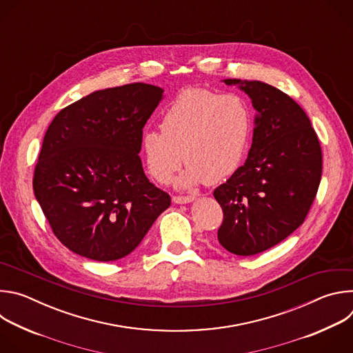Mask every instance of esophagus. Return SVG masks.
Returning <instances> with one entry per match:
<instances>
[{
    "instance_id": "obj_1",
    "label": "esophagus",
    "mask_w": 353,
    "mask_h": 353,
    "mask_svg": "<svg viewBox=\"0 0 353 353\" xmlns=\"http://www.w3.org/2000/svg\"><path fill=\"white\" fill-rule=\"evenodd\" d=\"M194 199H195L194 196H180V195H174L172 198L174 204H190V203H192Z\"/></svg>"
}]
</instances>
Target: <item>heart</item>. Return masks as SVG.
I'll return each instance as SVG.
<instances>
[{"mask_svg": "<svg viewBox=\"0 0 353 353\" xmlns=\"http://www.w3.org/2000/svg\"><path fill=\"white\" fill-rule=\"evenodd\" d=\"M159 127L141 137L148 172L168 183L184 159L187 168L176 183L192 188L204 181L221 183L236 172L247 149L251 113L239 94L192 88L172 100Z\"/></svg>", "mask_w": 353, "mask_h": 353, "instance_id": "heart-1", "label": "heart"}]
</instances>
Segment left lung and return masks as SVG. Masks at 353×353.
<instances>
[{"label":"left lung","instance_id":"1","mask_svg":"<svg viewBox=\"0 0 353 353\" xmlns=\"http://www.w3.org/2000/svg\"><path fill=\"white\" fill-rule=\"evenodd\" d=\"M223 82L248 94L257 114L244 165L214 191L223 211L218 240L232 254L254 256L305 222L321 180V146L305 110L282 90Z\"/></svg>","mask_w":353,"mask_h":353}]
</instances>
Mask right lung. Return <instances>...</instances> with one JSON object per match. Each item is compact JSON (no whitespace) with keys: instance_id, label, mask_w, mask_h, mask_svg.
Listing matches in <instances>:
<instances>
[{"instance_id":"add662e5","label":"right lung","mask_w":353,"mask_h":353,"mask_svg":"<svg viewBox=\"0 0 353 353\" xmlns=\"http://www.w3.org/2000/svg\"><path fill=\"white\" fill-rule=\"evenodd\" d=\"M162 99V88L141 82L96 90L48 125L33 191L72 253L120 260L170 207L169 194L148 180L138 155L142 128Z\"/></svg>"}]
</instances>
